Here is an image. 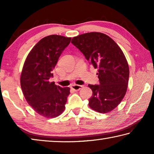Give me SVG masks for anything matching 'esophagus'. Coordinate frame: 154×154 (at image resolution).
<instances>
[{
  "label": "esophagus",
  "instance_id": "obj_1",
  "mask_svg": "<svg viewBox=\"0 0 154 154\" xmlns=\"http://www.w3.org/2000/svg\"><path fill=\"white\" fill-rule=\"evenodd\" d=\"M82 85H77V84H73L72 85L71 88H72V90H74L75 91H79L80 89H82Z\"/></svg>",
  "mask_w": 154,
  "mask_h": 154
}]
</instances>
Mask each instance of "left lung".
Segmentation results:
<instances>
[{"label":"left lung","instance_id":"left-lung-1","mask_svg":"<svg viewBox=\"0 0 154 154\" xmlns=\"http://www.w3.org/2000/svg\"><path fill=\"white\" fill-rule=\"evenodd\" d=\"M71 43L82 52L90 64L98 69L99 85H88L92 90L90 107L106 113L117 107L126 94L129 66L123 51L105 34L92 32L72 38Z\"/></svg>","mask_w":154,"mask_h":154}]
</instances>
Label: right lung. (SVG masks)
Returning a JSON list of instances; mask_svg holds the SVG:
<instances>
[{
	"mask_svg": "<svg viewBox=\"0 0 154 154\" xmlns=\"http://www.w3.org/2000/svg\"><path fill=\"white\" fill-rule=\"evenodd\" d=\"M71 40V37L60 35L45 36L31 49L23 66L20 77L23 94L34 110L47 118L62 114L70 94L69 87H60L49 79Z\"/></svg>",
	"mask_w": 154,
	"mask_h": 154,
	"instance_id": "1",
	"label": "right lung"
}]
</instances>
